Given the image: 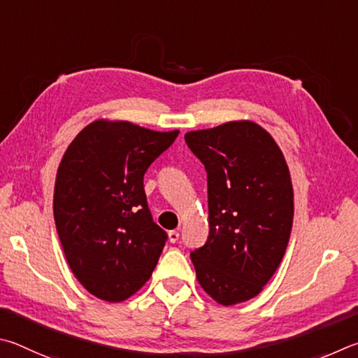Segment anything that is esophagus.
<instances>
[{"instance_id":"1","label":"esophagus","mask_w":358,"mask_h":358,"mask_svg":"<svg viewBox=\"0 0 358 358\" xmlns=\"http://www.w3.org/2000/svg\"><path fill=\"white\" fill-rule=\"evenodd\" d=\"M168 239H169V242H171V243H176V242H178L179 241V233H178V231H169V233H168Z\"/></svg>"}]
</instances>
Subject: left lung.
<instances>
[{
  "label": "left lung",
  "mask_w": 358,
  "mask_h": 358,
  "mask_svg": "<svg viewBox=\"0 0 358 358\" xmlns=\"http://www.w3.org/2000/svg\"><path fill=\"white\" fill-rule=\"evenodd\" d=\"M208 171L209 237L190 253L198 283L223 306L258 296L291 237L294 190L277 141L253 121L185 134Z\"/></svg>",
  "instance_id": "left-lung-1"
}]
</instances>
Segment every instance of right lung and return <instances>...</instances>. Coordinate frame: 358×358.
Masks as SVG:
<instances>
[{
	"label": "right lung",
	"mask_w": 358,
	"mask_h": 358,
	"mask_svg": "<svg viewBox=\"0 0 358 358\" xmlns=\"http://www.w3.org/2000/svg\"><path fill=\"white\" fill-rule=\"evenodd\" d=\"M179 130L97 119L58 166L53 215L67 264L87 292L117 303L150 278L166 242L152 222L143 178Z\"/></svg>",
	"instance_id": "1"
}]
</instances>
